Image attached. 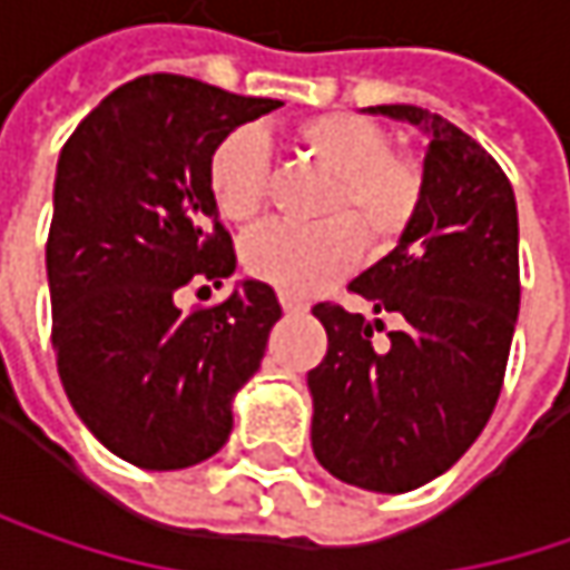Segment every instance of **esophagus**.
I'll use <instances>...</instances> for the list:
<instances>
[{
	"label": "esophagus",
	"instance_id": "34e87169",
	"mask_svg": "<svg viewBox=\"0 0 570 570\" xmlns=\"http://www.w3.org/2000/svg\"><path fill=\"white\" fill-rule=\"evenodd\" d=\"M281 306H284V313H306V303L296 299L293 293H281Z\"/></svg>",
	"mask_w": 570,
	"mask_h": 570
}]
</instances>
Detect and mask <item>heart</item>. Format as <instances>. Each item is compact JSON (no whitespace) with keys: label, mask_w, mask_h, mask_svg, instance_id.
I'll list each match as a JSON object with an SVG mask.
<instances>
[{"label":"heart","mask_w":570,"mask_h":570,"mask_svg":"<svg viewBox=\"0 0 570 570\" xmlns=\"http://www.w3.org/2000/svg\"><path fill=\"white\" fill-rule=\"evenodd\" d=\"M289 141L299 157L332 177L322 203V225H267L242 248L245 271L281 293H313L371 252L393 248L416 222L425 174L413 154L393 151L390 135L357 112H322L296 121ZM271 157L252 128H235L209 157V193L216 209L235 225H248L271 199ZM365 242L361 243L360 238Z\"/></svg>","instance_id":"1"}]
</instances>
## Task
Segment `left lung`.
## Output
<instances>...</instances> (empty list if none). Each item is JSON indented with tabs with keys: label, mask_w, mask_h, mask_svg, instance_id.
I'll return each instance as SVG.
<instances>
[{
	"label": "left lung",
	"mask_w": 570,
	"mask_h": 570,
	"mask_svg": "<svg viewBox=\"0 0 570 570\" xmlns=\"http://www.w3.org/2000/svg\"><path fill=\"white\" fill-rule=\"evenodd\" d=\"M429 131L416 222L381 264L352 281L387 342L325 299L313 316L328 352L309 371L313 452L338 481L406 493L449 471L493 413L519 313L517 196L503 167L449 118L377 106Z\"/></svg>",
	"instance_id": "8db88e82"
}]
</instances>
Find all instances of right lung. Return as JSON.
<instances>
[{"label": "right lung", "instance_id": "add662e5", "mask_svg": "<svg viewBox=\"0 0 570 570\" xmlns=\"http://www.w3.org/2000/svg\"><path fill=\"white\" fill-rule=\"evenodd\" d=\"M281 99L148 73L112 89L67 138L48 232L57 374L89 432L128 464H199L232 432V396L261 367L281 318L245 281L213 306L177 289L235 271L209 193V157Z\"/></svg>", "mask_w": 570, "mask_h": 570}]
</instances>
